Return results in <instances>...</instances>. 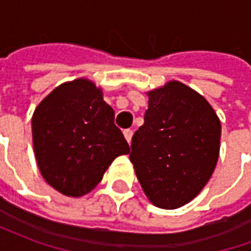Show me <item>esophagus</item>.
Instances as JSON below:
<instances>
[{
    "label": "esophagus",
    "instance_id": "esophagus-1",
    "mask_svg": "<svg viewBox=\"0 0 251 251\" xmlns=\"http://www.w3.org/2000/svg\"><path fill=\"white\" fill-rule=\"evenodd\" d=\"M124 136H125L126 141L130 144L131 141V136H133V130H130V129H126L125 131H124Z\"/></svg>",
    "mask_w": 251,
    "mask_h": 251
}]
</instances>
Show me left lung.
Segmentation results:
<instances>
[{"label": "left lung", "mask_w": 251, "mask_h": 251, "mask_svg": "<svg viewBox=\"0 0 251 251\" xmlns=\"http://www.w3.org/2000/svg\"><path fill=\"white\" fill-rule=\"evenodd\" d=\"M148 97L144 125L131 138L130 161L148 199L175 210L210 180L219 157L221 121L204 97L177 80Z\"/></svg>", "instance_id": "8db88e82"}]
</instances>
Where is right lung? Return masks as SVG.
I'll return each mask as SVG.
<instances>
[{
	"mask_svg": "<svg viewBox=\"0 0 251 251\" xmlns=\"http://www.w3.org/2000/svg\"><path fill=\"white\" fill-rule=\"evenodd\" d=\"M32 137L41 176L72 198L93 191L114 158L130 152L102 90L84 77L63 83L41 100Z\"/></svg>",
	"mask_w": 251,
	"mask_h": 251,
	"instance_id": "add662e5",
	"label": "right lung"
}]
</instances>
